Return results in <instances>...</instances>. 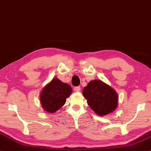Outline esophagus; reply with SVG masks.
<instances>
[{
  "instance_id": "1",
  "label": "esophagus",
  "mask_w": 151,
  "mask_h": 151,
  "mask_svg": "<svg viewBox=\"0 0 151 151\" xmlns=\"http://www.w3.org/2000/svg\"><path fill=\"white\" fill-rule=\"evenodd\" d=\"M74 91H76V92H79L81 91V87L80 86H76L74 88Z\"/></svg>"
}]
</instances>
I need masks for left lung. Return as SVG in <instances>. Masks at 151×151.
Returning <instances> with one entry per match:
<instances>
[{
	"mask_svg": "<svg viewBox=\"0 0 151 151\" xmlns=\"http://www.w3.org/2000/svg\"><path fill=\"white\" fill-rule=\"evenodd\" d=\"M83 95L91 109L98 116H106L117 108L118 96L116 91L101 80L91 81L83 89Z\"/></svg>",
	"mask_w": 151,
	"mask_h": 151,
	"instance_id": "8db88e82",
	"label": "left lung"
}]
</instances>
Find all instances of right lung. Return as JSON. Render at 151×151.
Instances as JSON below:
<instances>
[{"instance_id": "1", "label": "right lung", "mask_w": 151, "mask_h": 151, "mask_svg": "<svg viewBox=\"0 0 151 151\" xmlns=\"http://www.w3.org/2000/svg\"><path fill=\"white\" fill-rule=\"evenodd\" d=\"M72 92V88L69 84L58 78H53L43 88L40 95L43 109L48 113L56 112L64 105Z\"/></svg>"}]
</instances>
